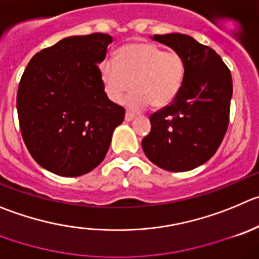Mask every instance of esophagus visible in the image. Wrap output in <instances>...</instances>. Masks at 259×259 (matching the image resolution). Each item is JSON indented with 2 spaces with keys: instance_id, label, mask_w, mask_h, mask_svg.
Returning a JSON list of instances; mask_svg holds the SVG:
<instances>
[{
  "instance_id": "34e87169",
  "label": "esophagus",
  "mask_w": 259,
  "mask_h": 259,
  "mask_svg": "<svg viewBox=\"0 0 259 259\" xmlns=\"http://www.w3.org/2000/svg\"><path fill=\"white\" fill-rule=\"evenodd\" d=\"M134 118H135V115H133V113L130 112H126V115H125V120H126V121H133Z\"/></svg>"
}]
</instances>
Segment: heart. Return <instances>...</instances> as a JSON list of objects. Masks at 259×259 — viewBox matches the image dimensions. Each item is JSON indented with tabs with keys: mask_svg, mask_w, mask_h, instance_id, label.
Wrapping results in <instances>:
<instances>
[{
	"mask_svg": "<svg viewBox=\"0 0 259 259\" xmlns=\"http://www.w3.org/2000/svg\"><path fill=\"white\" fill-rule=\"evenodd\" d=\"M101 79L108 98L121 102L133 112L151 103L153 107L170 105L180 92L185 78V61L176 51H165L152 43L124 46L117 60L106 57L100 65Z\"/></svg>",
	"mask_w": 259,
	"mask_h": 259,
	"instance_id": "b5f03b06",
	"label": "heart"
}]
</instances>
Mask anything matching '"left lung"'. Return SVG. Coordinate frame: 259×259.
I'll use <instances>...</instances> for the list:
<instances>
[{
  "instance_id": "left-lung-1",
  "label": "left lung",
  "mask_w": 259,
  "mask_h": 259,
  "mask_svg": "<svg viewBox=\"0 0 259 259\" xmlns=\"http://www.w3.org/2000/svg\"><path fill=\"white\" fill-rule=\"evenodd\" d=\"M153 39L183 56L185 78L175 100L149 116L151 133L142 147L149 161L163 170H193L216 153L226 134L231 72L220 55L190 35L156 34Z\"/></svg>"
}]
</instances>
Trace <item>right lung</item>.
I'll return each instance as SVG.
<instances>
[{"mask_svg": "<svg viewBox=\"0 0 259 259\" xmlns=\"http://www.w3.org/2000/svg\"><path fill=\"white\" fill-rule=\"evenodd\" d=\"M112 37H67L35 53L16 97L26 148L38 165L66 178L89 172L105 158L125 110L108 100L98 64Z\"/></svg>", "mask_w": 259, "mask_h": 259, "instance_id": "add662e5", "label": "right lung"}]
</instances>
